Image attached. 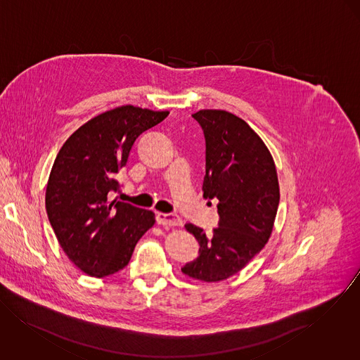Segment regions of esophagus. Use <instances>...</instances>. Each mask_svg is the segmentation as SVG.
<instances>
[{
  "instance_id": "34e87169",
  "label": "esophagus",
  "mask_w": 360,
  "mask_h": 360,
  "mask_svg": "<svg viewBox=\"0 0 360 360\" xmlns=\"http://www.w3.org/2000/svg\"><path fill=\"white\" fill-rule=\"evenodd\" d=\"M156 221L160 226H166V227H171V226H182V219L176 215L172 214H163V212H158L156 214Z\"/></svg>"
}]
</instances>
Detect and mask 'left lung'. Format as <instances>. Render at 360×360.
Here are the masks:
<instances>
[{
	"mask_svg": "<svg viewBox=\"0 0 360 360\" xmlns=\"http://www.w3.org/2000/svg\"><path fill=\"white\" fill-rule=\"evenodd\" d=\"M192 116L205 137L202 195L218 198L219 226L205 233L185 224L200 250L182 273L219 282L243 270L267 244L279 204L277 168L263 139L241 117L221 110H201Z\"/></svg>",
	"mask_w": 360,
	"mask_h": 360,
	"instance_id": "1",
	"label": "left lung"
}]
</instances>
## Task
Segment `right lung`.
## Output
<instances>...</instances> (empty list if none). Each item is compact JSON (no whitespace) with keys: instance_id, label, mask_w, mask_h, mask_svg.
I'll return each instance as SVG.
<instances>
[{"instance_id":"1","label":"right lung","mask_w":360,"mask_h":360,"mask_svg":"<svg viewBox=\"0 0 360 360\" xmlns=\"http://www.w3.org/2000/svg\"><path fill=\"white\" fill-rule=\"evenodd\" d=\"M169 112L122 105L86 122L56 156L45 205L57 241L84 274L103 278L124 269L155 214L110 201L115 175L126 166L139 136Z\"/></svg>"}]
</instances>
